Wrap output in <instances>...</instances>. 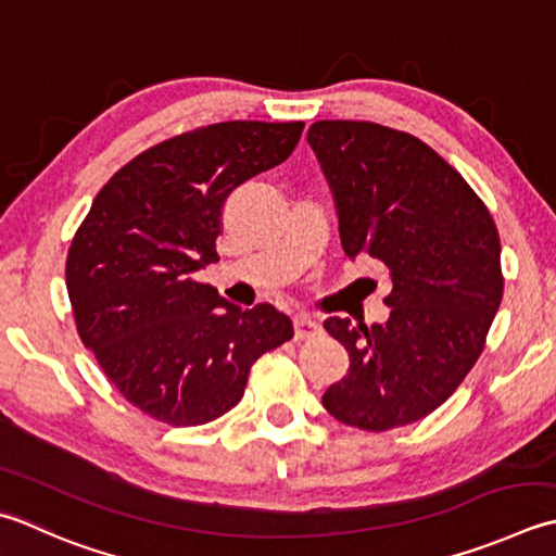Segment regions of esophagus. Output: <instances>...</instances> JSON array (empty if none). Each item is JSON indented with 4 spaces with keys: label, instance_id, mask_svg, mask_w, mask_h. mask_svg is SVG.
Instances as JSON below:
<instances>
[{
    "label": "esophagus",
    "instance_id": "obj_1",
    "mask_svg": "<svg viewBox=\"0 0 556 556\" xmlns=\"http://www.w3.org/2000/svg\"><path fill=\"white\" fill-rule=\"evenodd\" d=\"M318 332H320V325L313 318H308V315H296V318H293V340L296 342L311 340V337H315Z\"/></svg>",
    "mask_w": 556,
    "mask_h": 556
}]
</instances>
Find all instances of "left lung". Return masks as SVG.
Instances as JSON below:
<instances>
[{"label": "left lung", "instance_id": "8db88e82", "mask_svg": "<svg viewBox=\"0 0 556 556\" xmlns=\"http://www.w3.org/2000/svg\"><path fill=\"white\" fill-rule=\"evenodd\" d=\"M308 144L332 190L344 255L383 263L393 287L386 323L325 320L350 371L323 405L366 431L405 427L443 405L484 350L504 293L494 219L460 173L407 132L320 119Z\"/></svg>", "mask_w": 556, "mask_h": 556}]
</instances>
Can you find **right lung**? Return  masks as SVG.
<instances>
[{
    "label": "right lung",
    "instance_id": "right-lung-1",
    "mask_svg": "<svg viewBox=\"0 0 556 556\" xmlns=\"http://www.w3.org/2000/svg\"><path fill=\"white\" fill-rule=\"evenodd\" d=\"M303 123L233 119L161 141L96 194L67 255L76 330L144 415L198 427L243 397L250 366L289 342V315L243 311L192 275L219 263L224 204L287 161Z\"/></svg>",
    "mask_w": 556,
    "mask_h": 556
}]
</instances>
